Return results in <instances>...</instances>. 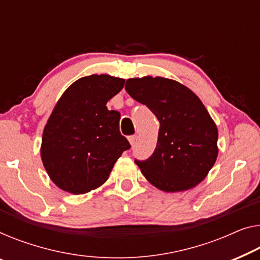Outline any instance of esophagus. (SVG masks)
Segmentation results:
<instances>
[{"label":"esophagus","instance_id":"esophagus-1","mask_svg":"<svg viewBox=\"0 0 260 260\" xmlns=\"http://www.w3.org/2000/svg\"><path fill=\"white\" fill-rule=\"evenodd\" d=\"M128 140L131 142V145L134 146L135 142H137V135H131V137H128Z\"/></svg>","mask_w":260,"mask_h":260}]
</instances>
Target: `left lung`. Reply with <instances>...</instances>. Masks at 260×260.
<instances>
[{
    "instance_id": "left-lung-1",
    "label": "left lung",
    "mask_w": 260,
    "mask_h": 260,
    "mask_svg": "<svg viewBox=\"0 0 260 260\" xmlns=\"http://www.w3.org/2000/svg\"><path fill=\"white\" fill-rule=\"evenodd\" d=\"M125 90L160 121L153 154L134 160L146 179L168 192L188 190L204 180L218 154V132L199 96L160 77L128 79Z\"/></svg>"
}]
</instances>
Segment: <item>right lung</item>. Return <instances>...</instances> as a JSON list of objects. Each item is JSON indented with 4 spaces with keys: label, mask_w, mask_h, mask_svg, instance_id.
I'll return each mask as SVG.
<instances>
[{
    "label": "right lung",
    "mask_w": 260,
    "mask_h": 260,
    "mask_svg": "<svg viewBox=\"0 0 260 260\" xmlns=\"http://www.w3.org/2000/svg\"><path fill=\"white\" fill-rule=\"evenodd\" d=\"M123 85L121 78L92 75L75 81L58 100L41 148L58 188L79 195L100 187L120 155L131 148L119 131L120 113L106 107Z\"/></svg>",
    "instance_id": "right-lung-1"
}]
</instances>
